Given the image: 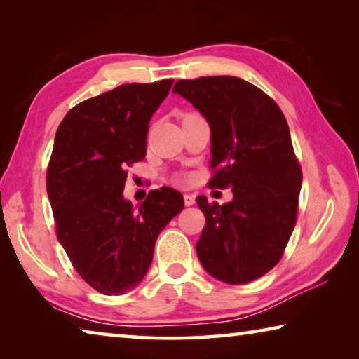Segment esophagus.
Here are the masks:
<instances>
[{"label": "esophagus", "mask_w": 359, "mask_h": 359, "mask_svg": "<svg viewBox=\"0 0 359 359\" xmlns=\"http://www.w3.org/2000/svg\"><path fill=\"white\" fill-rule=\"evenodd\" d=\"M194 201H196V199H194L193 194H184V203H185L187 208H188V205H193Z\"/></svg>", "instance_id": "obj_1"}]
</instances>
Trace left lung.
<instances>
[{
	"mask_svg": "<svg viewBox=\"0 0 359 359\" xmlns=\"http://www.w3.org/2000/svg\"><path fill=\"white\" fill-rule=\"evenodd\" d=\"M174 93L190 101L210 126V187L233 199L196 201L205 217L198 258L217 280L248 283L280 261L293 233L302 172L287 120L258 87L233 76L179 81Z\"/></svg>",
	"mask_w": 359,
	"mask_h": 359,
	"instance_id": "obj_1",
	"label": "left lung"
}]
</instances>
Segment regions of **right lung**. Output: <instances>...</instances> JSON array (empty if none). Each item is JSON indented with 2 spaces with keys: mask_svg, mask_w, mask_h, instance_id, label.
I'll use <instances>...</instances> for the list:
<instances>
[{
  "mask_svg": "<svg viewBox=\"0 0 359 359\" xmlns=\"http://www.w3.org/2000/svg\"><path fill=\"white\" fill-rule=\"evenodd\" d=\"M172 82L120 85L72 107L57 130L47 169L57 236L79 276L102 294L142 282L158 236L184 209L169 187L137 209L123 196L125 168L144 160L149 121Z\"/></svg>",
  "mask_w": 359,
  "mask_h": 359,
  "instance_id": "right-lung-1",
  "label": "right lung"
}]
</instances>
